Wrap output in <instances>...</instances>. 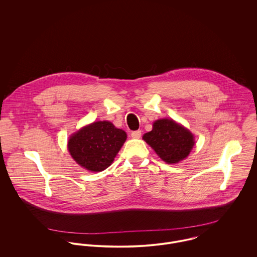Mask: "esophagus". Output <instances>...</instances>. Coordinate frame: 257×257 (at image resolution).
Segmentation results:
<instances>
[{"instance_id":"34e87169","label":"esophagus","mask_w":257,"mask_h":257,"mask_svg":"<svg viewBox=\"0 0 257 257\" xmlns=\"http://www.w3.org/2000/svg\"><path fill=\"white\" fill-rule=\"evenodd\" d=\"M142 137V131H135L132 133L133 139H140Z\"/></svg>"}]
</instances>
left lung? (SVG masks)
Masks as SVG:
<instances>
[{
	"label": "left lung",
	"mask_w": 257,
	"mask_h": 257,
	"mask_svg": "<svg viewBox=\"0 0 257 257\" xmlns=\"http://www.w3.org/2000/svg\"><path fill=\"white\" fill-rule=\"evenodd\" d=\"M156 154L166 163H178L194 147L193 134L173 119L162 118L153 122L152 131L143 137Z\"/></svg>",
	"instance_id": "8db88e82"
}]
</instances>
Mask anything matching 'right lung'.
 Instances as JSON below:
<instances>
[{
  "label": "right lung",
  "instance_id": "obj_1",
  "mask_svg": "<svg viewBox=\"0 0 257 257\" xmlns=\"http://www.w3.org/2000/svg\"><path fill=\"white\" fill-rule=\"evenodd\" d=\"M125 140L124 131L116 128L108 120H100L72 135L68 141V150L80 166L100 172L112 163Z\"/></svg>",
  "mask_w": 257,
  "mask_h": 257
}]
</instances>
